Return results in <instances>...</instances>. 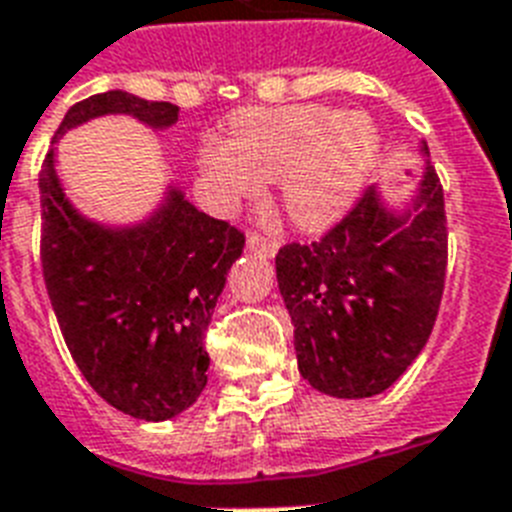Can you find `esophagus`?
Here are the masks:
<instances>
[{
    "label": "esophagus",
    "instance_id": "obj_1",
    "mask_svg": "<svg viewBox=\"0 0 512 512\" xmlns=\"http://www.w3.org/2000/svg\"><path fill=\"white\" fill-rule=\"evenodd\" d=\"M247 244L252 252H260L265 257H273L278 249V239L276 236H268V234H260V231H249L247 236Z\"/></svg>",
    "mask_w": 512,
    "mask_h": 512
}]
</instances>
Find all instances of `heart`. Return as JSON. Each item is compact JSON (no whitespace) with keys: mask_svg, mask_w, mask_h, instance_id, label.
<instances>
[{"mask_svg":"<svg viewBox=\"0 0 512 512\" xmlns=\"http://www.w3.org/2000/svg\"><path fill=\"white\" fill-rule=\"evenodd\" d=\"M378 155V134L360 112L323 105L244 110L231 139H210L199 165L220 199L257 197L284 181V207L297 226L321 228L347 210Z\"/></svg>","mask_w":512,"mask_h":512,"instance_id":"1","label":"heart"}]
</instances>
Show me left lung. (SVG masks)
<instances>
[{
    "label": "left lung",
    "instance_id": "left-lung-1",
    "mask_svg": "<svg viewBox=\"0 0 512 512\" xmlns=\"http://www.w3.org/2000/svg\"><path fill=\"white\" fill-rule=\"evenodd\" d=\"M299 373L342 400L381 394L421 355L442 305L447 213L426 168L415 213L389 215L373 189L315 242L276 255Z\"/></svg>",
    "mask_w": 512,
    "mask_h": 512
}]
</instances>
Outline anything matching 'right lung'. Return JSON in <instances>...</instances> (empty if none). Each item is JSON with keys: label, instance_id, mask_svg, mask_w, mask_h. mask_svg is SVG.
I'll use <instances>...</instances> for the list:
<instances>
[{"label": "right lung", "instance_id": "right-lung-1", "mask_svg": "<svg viewBox=\"0 0 512 512\" xmlns=\"http://www.w3.org/2000/svg\"><path fill=\"white\" fill-rule=\"evenodd\" d=\"M105 112L170 126L178 107L126 91L81 99L62 131ZM52 149L41 162V270L70 355L115 410L165 421L197 402L207 384L205 336L244 231L210 218L173 191L147 226L99 228L68 205Z\"/></svg>", "mask_w": 512, "mask_h": 512}]
</instances>
